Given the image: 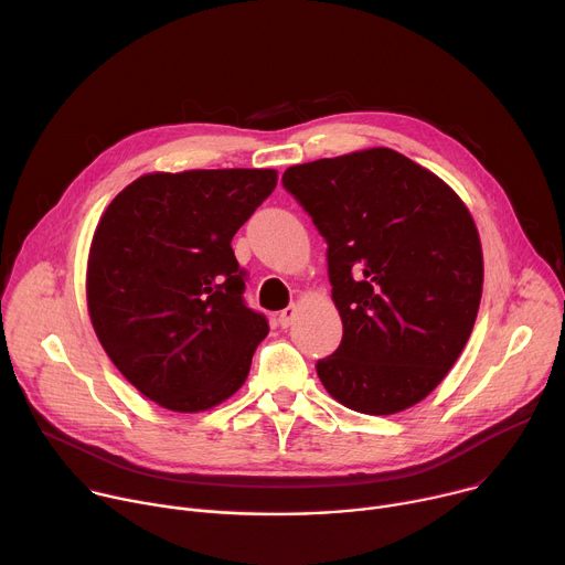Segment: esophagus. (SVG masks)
Segmentation results:
<instances>
[{"mask_svg":"<svg viewBox=\"0 0 565 565\" xmlns=\"http://www.w3.org/2000/svg\"><path fill=\"white\" fill-rule=\"evenodd\" d=\"M295 315H297V308H295V306H288V308L279 310L277 319H279V324H281V329H288V327L292 324V319H295Z\"/></svg>","mask_w":565,"mask_h":565,"instance_id":"1","label":"esophagus"}]
</instances>
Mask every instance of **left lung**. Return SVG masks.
<instances>
[{"label": "left lung", "mask_w": 565, "mask_h": 565, "mask_svg": "<svg viewBox=\"0 0 565 565\" xmlns=\"http://www.w3.org/2000/svg\"><path fill=\"white\" fill-rule=\"evenodd\" d=\"M284 188L329 244L340 349L317 375L340 405L391 416L460 358L482 295V248L462 199L388 147L292 166Z\"/></svg>", "instance_id": "8db88e82"}]
</instances>
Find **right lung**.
Returning a JSON list of instances; mask_svg holds the SVG:
<instances>
[{"instance_id":"obj_1","label":"right lung","mask_w":565,"mask_h":565,"mask_svg":"<svg viewBox=\"0 0 565 565\" xmlns=\"http://www.w3.org/2000/svg\"><path fill=\"white\" fill-rule=\"evenodd\" d=\"M277 170L151 172L103 212L87 259V308L116 369L177 414L244 386L266 317L244 303L232 236L270 196Z\"/></svg>"}]
</instances>
